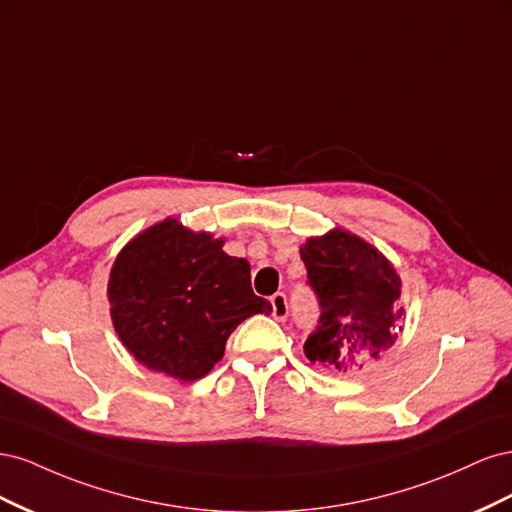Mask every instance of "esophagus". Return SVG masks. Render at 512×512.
Masks as SVG:
<instances>
[{"label": "esophagus", "mask_w": 512, "mask_h": 512, "mask_svg": "<svg viewBox=\"0 0 512 512\" xmlns=\"http://www.w3.org/2000/svg\"><path fill=\"white\" fill-rule=\"evenodd\" d=\"M271 307H273V318L275 320L284 322L288 318L290 309H288V299H286L284 292H275L273 294V297H271Z\"/></svg>", "instance_id": "esophagus-1"}]
</instances>
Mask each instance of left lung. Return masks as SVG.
<instances>
[{
	"mask_svg": "<svg viewBox=\"0 0 512 512\" xmlns=\"http://www.w3.org/2000/svg\"><path fill=\"white\" fill-rule=\"evenodd\" d=\"M301 260L320 307L305 356L342 374L361 371L395 344L401 329L399 275L376 247L339 228L309 239Z\"/></svg>",
	"mask_w": 512,
	"mask_h": 512,
	"instance_id": "left-lung-1",
	"label": "left lung"
}]
</instances>
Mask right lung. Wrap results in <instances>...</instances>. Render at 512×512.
<instances>
[{
	"mask_svg": "<svg viewBox=\"0 0 512 512\" xmlns=\"http://www.w3.org/2000/svg\"><path fill=\"white\" fill-rule=\"evenodd\" d=\"M177 220L151 226L117 256L108 301L115 331L138 363L192 382L222 359L226 339L271 303L252 290L250 262Z\"/></svg>",
	"mask_w": 512,
	"mask_h": 512,
	"instance_id": "1",
	"label": "right lung"
}]
</instances>
